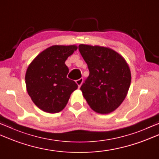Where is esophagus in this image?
Wrapping results in <instances>:
<instances>
[{"label":"esophagus","instance_id":"esophagus-1","mask_svg":"<svg viewBox=\"0 0 159 159\" xmlns=\"http://www.w3.org/2000/svg\"><path fill=\"white\" fill-rule=\"evenodd\" d=\"M83 78H80V79H78V80H76V84L78 85V86H79V88H80V87L81 86L82 83H83Z\"/></svg>","mask_w":159,"mask_h":159}]
</instances>
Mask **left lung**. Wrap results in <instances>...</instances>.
<instances>
[{
  "label": "left lung",
  "instance_id": "obj_1",
  "mask_svg": "<svg viewBox=\"0 0 159 159\" xmlns=\"http://www.w3.org/2000/svg\"><path fill=\"white\" fill-rule=\"evenodd\" d=\"M80 54L89 71L80 90L88 105L100 114L114 111L129 88L131 72L123 57L113 49L81 44Z\"/></svg>",
  "mask_w": 159,
  "mask_h": 159
}]
</instances>
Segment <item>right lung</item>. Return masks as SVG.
<instances>
[{
  "instance_id": "right-lung-1",
  "label": "right lung",
  "mask_w": 159,
  "mask_h": 159,
  "mask_svg": "<svg viewBox=\"0 0 159 159\" xmlns=\"http://www.w3.org/2000/svg\"><path fill=\"white\" fill-rule=\"evenodd\" d=\"M76 45H54L45 49L28 67L25 83L28 94L37 107L48 113H57L66 106L77 84L67 78L65 64L76 50Z\"/></svg>"
}]
</instances>
